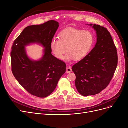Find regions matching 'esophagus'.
<instances>
[{"mask_svg": "<svg viewBox=\"0 0 128 128\" xmlns=\"http://www.w3.org/2000/svg\"><path fill=\"white\" fill-rule=\"evenodd\" d=\"M72 72V68L70 66H67L66 67V72L67 73H70Z\"/></svg>", "mask_w": 128, "mask_h": 128, "instance_id": "34e87169", "label": "esophagus"}]
</instances>
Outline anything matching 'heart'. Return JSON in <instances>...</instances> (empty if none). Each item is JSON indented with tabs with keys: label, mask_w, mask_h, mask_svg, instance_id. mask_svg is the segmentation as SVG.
<instances>
[{
	"label": "heart",
	"mask_w": 128,
	"mask_h": 128,
	"mask_svg": "<svg viewBox=\"0 0 128 128\" xmlns=\"http://www.w3.org/2000/svg\"><path fill=\"white\" fill-rule=\"evenodd\" d=\"M92 33L73 28L66 29L60 33L59 39H53L50 43L51 51L57 59L63 60L66 49V59L80 61L86 56L94 43Z\"/></svg>",
	"instance_id": "obj_1"
}]
</instances>
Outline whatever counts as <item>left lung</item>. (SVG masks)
Here are the masks:
<instances>
[{"mask_svg":"<svg viewBox=\"0 0 128 128\" xmlns=\"http://www.w3.org/2000/svg\"><path fill=\"white\" fill-rule=\"evenodd\" d=\"M96 32L95 47L72 67L76 75L75 86L83 96L98 94L110 84L116 69L117 50L108 30L102 26L90 24Z\"/></svg>","mask_w":128,"mask_h":128,"instance_id":"left-lung-1","label":"left lung"}]
</instances>
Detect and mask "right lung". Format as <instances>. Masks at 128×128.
<instances>
[{"mask_svg":"<svg viewBox=\"0 0 128 128\" xmlns=\"http://www.w3.org/2000/svg\"><path fill=\"white\" fill-rule=\"evenodd\" d=\"M59 26L58 22L50 20L42 24L27 26L12 47L13 75L26 90L37 97L45 98L51 94L66 72V64L52 54L50 48ZM32 43L40 44L45 48L40 60H31L26 55L25 46Z\"/></svg>","mask_w":128,"mask_h":128,"instance_id":"obj_1","label":"right lung"}]
</instances>
